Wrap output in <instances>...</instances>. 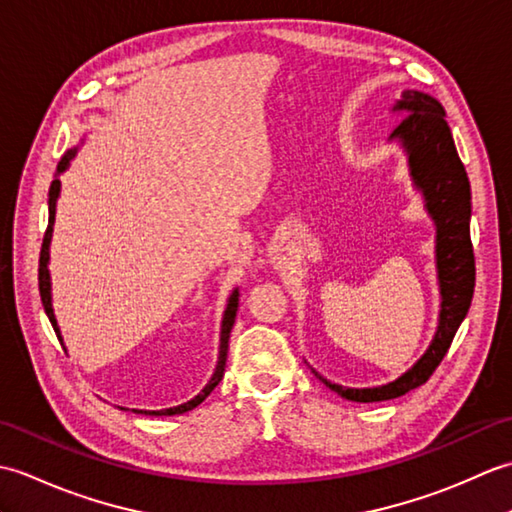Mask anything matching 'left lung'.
Instances as JSON below:
<instances>
[{
  "label": "left lung",
  "instance_id": "1",
  "mask_svg": "<svg viewBox=\"0 0 512 512\" xmlns=\"http://www.w3.org/2000/svg\"><path fill=\"white\" fill-rule=\"evenodd\" d=\"M391 112L402 121L391 140L405 149L411 180L422 191L424 209L436 224V268L440 317L429 350L405 374L380 387H343L314 372L325 387L354 402H378L405 396L427 383L449 352L455 332L471 308L475 257L471 244V184L455 149L444 107L433 96L405 90Z\"/></svg>",
  "mask_w": 512,
  "mask_h": 512
}]
</instances>
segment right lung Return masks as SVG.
Masks as SVG:
<instances>
[{
    "instance_id": "right-lung-1",
    "label": "right lung",
    "mask_w": 512,
    "mask_h": 512,
    "mask_svg": "<svg viewBox=\"0 0 512 512\" xmlns=\"http://www.w3.org/2000/svg\"><path fill=\"white\" fill-rule=\"evenodd\" d=\"M76 156V149H70L68 154L61 158V162L57 165V178L52 180L50 184V191H48V228H46V235H43V244H41V255H39V295H41V303H43V310H46L48 319L52 323L54 332H57L59 341L61 339V332H59V325H57V317H54V310H52V286H50V270H48V262H50V242H52V226H54V213H57V200H59V191H61V180H59V173H63L68 169L70 160ZM237 306H239V290L235 288L233 295L228 297L226 303V310H224V319H222V332H220V356H217V365H215V372L211 376L209 383L200 391L198 396L191 398L189 402H182L178 407H169V409H160V411H138V413H149V416H176V413H184V411H191L193 407H198L200 402L211 394V391L220 385V380L224 376V367H226V356H228V339H231V330H233V323H235V314H237Z\"/></svg>"
}]
</instances>
